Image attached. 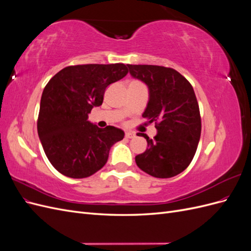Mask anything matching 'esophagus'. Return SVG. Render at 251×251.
I'll use <instances>...</instances> for the list:
<instances>
[{"label": "esophagus", "instance_id": "34e87169", "mask_svg": "<svg viewBox=\"0 0 251 251\" xmlns=\"http://www.w3.org/2000/svg\"><path fill=\"white\" fill-rule=\"evenodd\" d=\"M136 136V134L134 133V132H126V138H128V139H132V138H134Z\"/></svg>", "mask_w": 251, "mask_h": 251}]
</instances>
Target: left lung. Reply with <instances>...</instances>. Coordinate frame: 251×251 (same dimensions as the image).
Returning <instances> with one entry per match:
<instances>
[{
	"instance_id": "8db88e82",
	"label": "left lung",
	"mask_w": 251,
	"mask_h": 251,
	"mask_svg": "<svg viewBox=\"0 0 251 251\" xmlns=\"http://www.w3.org/2000/svg\"><path fill=\"white\" fill-rule=\"evenodd\" d=\"M133 77L149 87L150 98L142 116L155 123L157 135L135 157L138 168L156 178H172L192 162L201 135L199 104L189 81L172 68L127 65Z\"/></svg>"
}]
</instances>
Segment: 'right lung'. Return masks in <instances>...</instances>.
<instances>
[{
  "instance_id": "obj_1",
  "label": "right lung",
  "mask_w": 251,
  "mask_h": 251,
  "mask_svg": "<svg viewBox=\"0 0 251 251\" xmlns=\"http://www.w3.org/2000/svg\"><path fill=\"white\" fill-rule=\"evenodd\" d=\"M127 72L125 64L69 66L45 87L37 133L48 160L64 176L90 177L107 163L113 144L124 139L123 130L98 127L88 114L101 105L107 87Z\"/></svg>"
}]
</instances>
